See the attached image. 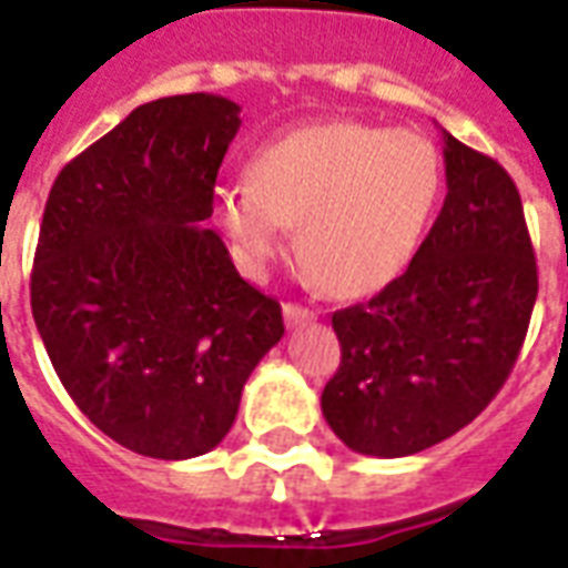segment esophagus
Returning <instances> with one entry per match:
<instances>
[{
  "instance_id": "34e87169",
  "label": "esophagus",
  "mask_w": 568,
  "mask_h": 568,
  "mask_svg": "<svg viewBox=\"0 0 568 568\" xmlns=\"http://www.w3.org/2000/svg\"><path fill=\"white\" fill-rule=\"evenodd\" d=\"M283 316L288 328H297V325H304V322L316 320V313L310 307H301V304H285Z\"/></svg>"
}]
</instances>
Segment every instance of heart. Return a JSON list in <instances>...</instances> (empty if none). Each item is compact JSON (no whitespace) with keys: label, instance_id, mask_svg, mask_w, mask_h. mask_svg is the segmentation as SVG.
Wrapping results in <instances>:
<instances>
[{"label":"heart","instance_id":"1","mask_svg":"<svg viewBox=\"0 0 568 568\" xmlns=\"http://www.w3.org/2000/svg\"><path fill=\"white\" fill-rule=\"evenodd\" d=\"M440 185L438 149L417 130L328 121L264 142L248 185L222 187L212 212L248 271L271 267L297 227L310 276L337 297H365L417 255Z\"/></svg>","mask_w":568,"mask_h":568}]
</instances>
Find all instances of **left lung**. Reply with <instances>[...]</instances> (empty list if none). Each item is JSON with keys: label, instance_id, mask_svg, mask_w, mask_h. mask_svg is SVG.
Returning a JSON list of instances; mask_svg holds the SVG:
<instances>
[{"label": "left lung", "instance_id": "obj_1", "mask_svg": "<svg viewBox=\"0 0 568 568\" xmlns=\"http://www.w3.org/2000/svg\"><path fill=\"white\" fill-rule=\"evenodd\" d=\"M440 136L447 197L410 267L332 316L341 368L322 414L349 450L381 459L450 438L496 398L538 295L511 175L447 130Z\"/></svg>", "mask_w": 568, "mask_h": 568}]
</instances>
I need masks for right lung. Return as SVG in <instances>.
Listing matches in <instances>:
<instances>
[{
  "instance_id": "1",
  "label": "right lung",
  "mask_w": 568,
  "mask_h": 568,
  "mask_svg": "<svg viewBox=\"0 0 568 568\" xmlns=\"http://www.w3.org/2000/svg\"><path fill=\"white\" fill-rule=\"evenodd\" d=\"M236 130L240 105L215 93L145 103L44 203L30 297L48 358L93 426L151 459L210 453L285 334L206 227Z\"/></svg>"
}]
</instances>
